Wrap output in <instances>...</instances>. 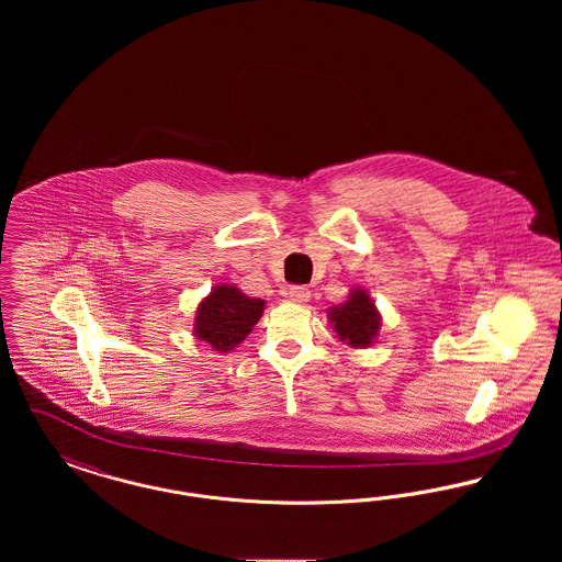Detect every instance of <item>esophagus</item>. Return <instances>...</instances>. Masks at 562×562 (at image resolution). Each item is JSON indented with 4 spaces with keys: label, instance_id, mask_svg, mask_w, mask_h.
Listing matches in <instances>:
<instances>
[{
    "label": "esophagus",
    "instance_id": "34e87169",
    "mask_svg": "<svg viewBox=\"0 0 562 562\" xmlns=\"http://www.w3.org/2000/svg\"><path fill=\"white\" fill-rule=\"evenodd\" d=\"M289 294H291V299H293V301L305 303V301H310V294H312V291H310L307 286L296 284V286H291V289H289Z\"/></svg>",
    "mask_w": 562,
    "mask_h": 562
}]
</instances>
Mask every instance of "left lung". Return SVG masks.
<instances>
[{
	"label": "left lung",
	"mask_w": 562,
	"mask_h": 562,
	"mask_svg": "<svg viewBox=\"0 0 562 562\" xmlns=\"http://www.w3.org/2000/svg\"><path fill=\"white\" fill-rule=\"evenodd\" d=\"M328 321L337 337L351 348L373 346L381 328V316L364 289H353L346 303L330 307Z\"/></svg>",
	"instance_id": "obj_1"
}]
</instances>
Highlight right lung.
<instances>
[{
	"label": "right lung",
	"mask_w": 562,
	"mask_h": 562,
	"mask_svg": "<svg viewBox=\"0 0 562 562\" xmlns=\"http://www.w3.org/2000/svg\"><path fill=\"white\" fill-rule=\"evenodd\" d=\"M263 310V299H250L232 284L214 286L198 305L193 335L216 351L227 353L248 337L252 326L261 321Z\"/></svg>",
	"instance_id": "1"
}]
</instances>
